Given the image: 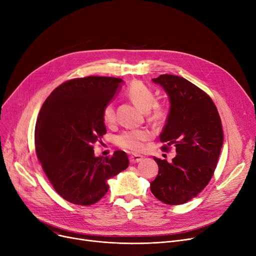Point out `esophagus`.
Listing matches in <instances>:
<instances>
[{"mask_svg":"<svg viewBox=\"0 0 256 256\" xmlns=\"http://www.w3.org/2000/svg\"><path fill=\"white\" fill-rule=\"evenodd\" d=\"M143 160V156H137V154H132L130 156V162L132 164H136V163H139L141 162V160Z\"/></svg>","mask_w":256,"mask_h":256,"instance_id":"esophagus-1","label":"esophagus"}]
</instances>
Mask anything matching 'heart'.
<instances>
[{
	"instance_id": "obj_1",
	"label": "heart",
	"mask_w": 256,
	"mask_h": 256,
	"mask_svg": "<svg viewBox=\"0 0 256 256\" xmlns=\"http://www.w3.org/2000/svg\"><path fill=\"white\" fill-rule=\"evenodd\" d=\"M128 98L138 106L144 112L148 111V119L154 122H162L167 116L166 106L162 104L156 102V93L152 88L142 82H132L128 90ZM104 122L111 126L116 120L115 108L112 104H108L102 111ZM152 138L150 130L146 128L126 130L116 138L119 147L132 152H140L144 150V142Z\"/></svg>"
}]
</instances>
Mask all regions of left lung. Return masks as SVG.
Wrapping results in <instances>:
<instances>
[{
	"instance_id": "8db88e82",
	"label": "left lung",
	"mask_w": 256,
	"mask_h": 256,
	"mask_svg": "<svg viewBox=\"0 0 256 256\" xmlns=\"http://www.w3.org/2000/svg\"><path fill=\"white\" fill-rule=\"evenodd\" d=\"M152 80L170 100L160 140L165 143V150L176 147V156L171 163L154 158L158 173L150 190L162 202L178 206L196 197L212 176L223 144L221 119L208 94L188 80L162 74Z\"/></svg>"
}]
</instances>
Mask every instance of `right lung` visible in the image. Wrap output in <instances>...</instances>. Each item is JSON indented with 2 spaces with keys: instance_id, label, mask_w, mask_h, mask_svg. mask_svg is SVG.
Wrapping results in <instances>:
<instances>
[{
  "instance_id": "1",
  "label": "right lung",
  "mask_w": 256,
  "mask_h": 256,
  "mask_svg": "<svg viewBox=\"0 0 256 256\" xmlns=\"http://www.w3.org/2000/svg\"><path fill=\"white\" fill-rule=\"evenodd\" d=\"M122 80L90 76L66 80L40 109L36 154L55 191L70 204L91 206L109 190L106 180L128 167L124 152L96 156L93 144L106 132L104 108Z\"/></svg>"
}]
</instances>
